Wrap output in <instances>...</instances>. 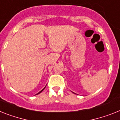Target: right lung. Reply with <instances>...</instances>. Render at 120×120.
I'll return each instance as SVG.
<instances>
[{
  "label": "right lung",
  "instance_id": "obj_1",
  "mask_svg": "<svg viewBox=\"0 0 120 120\" xmlns=\"http://www.w3.org/2000/svg\"><path fill=\"white\" fill-rule=\"evenodd\" d=\"M45 87H46V86H45ZM45 88H43V90H41V91H40V92H39V93H38L37 94H40V93H41V92H42V91H43V90H44V89H45ZM37 94H36V95H37Z\"/></svg>",
  "mask_w": 120,
  "mask_h": 120
}]
</instances>
